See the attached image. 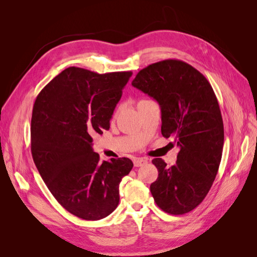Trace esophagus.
<instances>
[{
  "label": "esophagus",
  "mask_w": 257,
  "mask_h": 257,
  "mask_svg": "<svg viewBox=\"0 0 257 257\" xmlns=\"http://www.w3.org/2000/svg\"><path fill=\"white\" fill-rule=\"evenodd\" d=\"M134 166L135 167H139V166H143L145 165L147 163V160L146 159H143V158H136L134 159Z\"/></svg>",
  "instance_id": "esophagus-1"
}]
</instances>
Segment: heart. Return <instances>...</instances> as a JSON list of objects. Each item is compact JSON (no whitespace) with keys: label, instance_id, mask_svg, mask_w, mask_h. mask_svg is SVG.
<instances>
[{"label":"heart","instance_id":"1","mask_svg":"<svg viewBox=\"0 0 257 257\" xmlns=\"http://www.w3.org/2000/svg\"><path fill=\"white\" fill-rule=\"evenodd\" d=\"M115 113H116V111H115Z\"/></svg>","mask_w":257,"mask_h":257}]
</instances>
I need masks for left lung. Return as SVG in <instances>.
Wrapping results in <instances>:
<instances>
[{"label":"left lung","instance_id":"1","mask_svg":"<svg viewBox=\"0 0 257 257\" xmlns=\"http://www.w3.org/2000/svg\"><path fill=\"white\" fill-rule=\"evenodd\" d=\"M132 85L159 103L162 135L180 148L173 166L152 160L159 170L150 185L154 201L167 213H188L206 197L222 159L224 126L213 89L196 68L173 59L143 68Z\"/></svg>","mask_w":257,"mask_h":257}]
</instances>
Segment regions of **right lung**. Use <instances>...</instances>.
Here are the masks:
<instances>
[{
    "mask_svg": "<svg viewBox=\"0 0 257 257\" xmlns=\"http://www.w3.org/2000/svg\"><path fill=\"white\" fill-rule=\"evenodd\" d=\"M132 72L97 74L68 67L37 95L31 120V151L38 173L58 203L88 221L109 215L119 184L130 174L127 158L99 162L92 136L109 130Z\"/></svg>",
    "mask_w": 257,
    "mask_h": 257,
    "instance_id": "1",
    "label": "right lung"
}]
</instances>
